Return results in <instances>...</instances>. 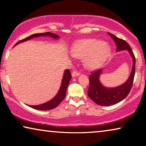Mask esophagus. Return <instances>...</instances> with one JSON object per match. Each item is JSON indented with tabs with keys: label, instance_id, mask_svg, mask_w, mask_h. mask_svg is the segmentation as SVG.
<instances>
[{
	"label": "esophagus",
	"instance_id": "34e87169",
	"mask_svg": "<svg viewBox=\"0 0 146 146\" xmlns=\"http://www.w3.org/2000/svg\"><path fill=\"white\" fill-rule=\"evenodd\" d=\"M80 75V73L78 72L77 71H73L72 73V76L73 77H76V76H78Z\"/></svg>",
	"mask_w": 146,
	"mask_h": 146
}]
</instances>
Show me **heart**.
I'll list each match as a JSON object with an SVG mask.
<instances>
[{"mask_svg":"<svg viewBox=\"0 0 146 146\" xmlns=\"http://www.w3.org/2000/svg\"><path fill=\"white\" fill-rule=\"evenodd\" d=\"M111 48L106 43L96 39H85L74 44L72 53L74 57L84 58V64L88 69L100 67L106 60Z\"/></svg>","mask_w":146,"mask_h":146,"instance_id":"1","label":"heart"}]
</instances>
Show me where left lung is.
<instances>
[{"instance_id":"obj_1","label":"left lung","mask_w":146,"mask_h":146,"mask_svg":"<svg viewBox=\"0 0 146 146\" xmlns=\"http://www.w3.org/2000/svg\"><path fill=\"white\" fill-rule=\"evenodd\" d=\"M117 46L116 50H128L133 60L131 72L127 80L123 84L115 88H106L102 84L100 81L102 69L97 70L90 75V86L88 90V96L92 100L100 106H108L119 102L128 95L132 87L135 72V58L131 47L126 42L112 34L109 33Z\"/></svg>"}]
</instances>
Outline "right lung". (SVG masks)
<instances>
[{"label": "right lung", "instance_id": "add662e5", "mask_svg": "<svg viewBox=\"0 0 146 146\" xmlns=\"http://www.w3.org/2000/svg\"><path fill=\"white\" fill-rule=\"evenodd\" d=\"M50 36L54 39H57L59 38V36H58L55 34H53L52 33H39V34H35V35H31L30 36L26 38L21 40L18 42L16 44L15 46H16L18 44L23 42L27 41L33 38L36 37H40V36ZM72 78V75L70 74V72L68 69H66L64 71V73L62 80L61 86L58 92L57 93V94L55 96L54 98H53L51 100H50L47 102L44 103L40 105H36V106H31L29 105L32 108L38 110H52L54 108L57 107L58 106L62 101L63 100L64 98L66 96V90L68 88V84L70 82V80Z\"/></svg>", "mask_w": 146, "mask_h": 146}]
</instances>
